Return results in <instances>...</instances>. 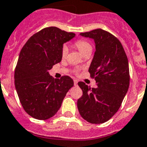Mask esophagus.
Returning <instances> with one entry per match:
<instances>
[{
  "label": "esophagus",
  "mask_w": 147,
  "mask_h": 147,
  "mask_svg": "<svg viewBox=\"0 0 147 147\" xmlns=\"http://www.w3.org/2000/svg\"><path fill=\"white\" fill-rule=\"evenodd\" d=\"M78 81L77 79H74V84H75V86L78 84Z\"/></svg>",
  "instance_id": "34e87169"
}]
</instances>
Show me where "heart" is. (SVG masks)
<instances>
[{
  "label": "heart",
  "instance_id": "b5f03b06",
  "mask_svg": "<svg viewBox=\"0 0 147 147\" xmlns=\"http://www.w3.org/2000/svg\"><path fill=\"white\" fill-rule=\"evenodd\" d=\"M74 46L84 55L86 53H87V52H91L92 49L91 44L85 40H78L77 41H75L74 43ZM67 53H68V48H67V47L66 45H64L63 47V48H62V51H61V56H62V58H66V55H67Z\"/></svg>",
  "mask_w": 147,
  "mask_h": 147
}]
</instances>
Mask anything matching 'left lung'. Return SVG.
Instances as JSON below:
<instances>
[{
  "instance_id": "obj_1",
  "label": "left lung",
  "mask_w": 147,
  "mask_h": 147,
  "mask_svg": "<svg viewBox=\"0 0 147 147\" xmlns=\"http://www.w3.org/2000/svg\"><path fill=\"white\" fill-rule=\"evenodd\" d=\"M80 35L95 40V52L89 72L97 87L78 83L83 91L78 100V109L89 123H103L118 112L128 91V59L120 40L109 32L97 29Z\"/></svg>"
}]
</instances>
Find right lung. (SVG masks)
Instances as JSON below:
<instances>
[{"label":"right lung","instance_id":"add662e5","mask_svg":"<svg viewBox=\"0 0 147 147\" xmlns=\"http://www.w3.org/2000/svg\"><path fill=\"white\" fill-rule=\"evenodd\" d=\"M75 36L55 26L44 28L30 37L20 51L14 76L15 89L24 109L35 119L54 116L73 86L71 78L54 79L49 70L61 61L63 43Z\"/></svg>","mask_w":147,"mask_h":147}]
</instances>
